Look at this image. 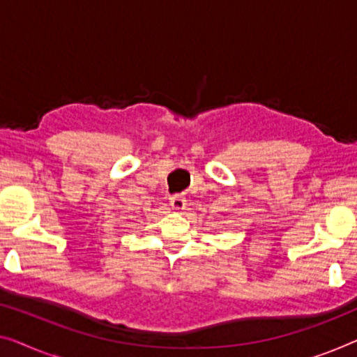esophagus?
Listing matches in <instances>:
<instances>
[{
  "label": "esophagus",
  "instance_id": "1",
  "mask_svg": "<svg viewBox=\"0 0 357 357\" xmlns=\"http://www.w3.org/2000/svg\"><path fill=\"white\" fill-rule=\"evenodd\" d=\"M169 205L174 211H183L185 208V199L183 195H172L169 197Z\"/></svg>",
  "mask_w": 357,
  "mask_h": 357
}]
</instances>
